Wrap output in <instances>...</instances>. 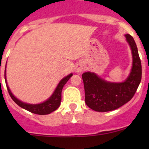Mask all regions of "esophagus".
Here are the masks:
<instances>
[{
  "instance_id": "1",
  "label": "esophagus",
  "mask_w": 149,
  "mask_h": 149,
  "mask_svg": "<svg viewBox=\"0 0 149 149\" xmlns=\"http://www.w3.org/2000/svg\"><path fill=\"white\" fill-rule=\"evenodd\" d=\"M84 70V65L83 63H78L77 65H76V72H77V73H81V72L83 71Z\"/></svg>"
}]
</instances>
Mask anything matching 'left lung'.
Masks as SVG:
<instances>
[{"instance_id": "left-lung-1", "label": "left lung", "mask_w": 149, "mask_h": 149, "mask_svg": "<svg viewBox=\"0 0 149 149\" xmlns=\"http://www.w3.org/2000/svg\"><path fill=\"white\" fill-rule=\"evenodd\" d=\"M125 37L131 49L133 63L130 74L124 81H107L92 72L82 74L85 102L93 110L109 112L120 107L133 98L141 83L142 68L137 46L132 36L127 34Z\"/></svg>"}]
</instances>
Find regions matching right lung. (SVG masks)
<instances>
[{"mask_svg":"<svg viewBox=\"0 0 149 149\" xmlns=\"http://www.w3.org/2000/svg\"><path fill=\"white\" fill-rule=\"evenodd\" d=\"M73 76V73H70L67 76L64 77L61 80L59 84H58L57 87L55 88V91L52 93V95L47 99V100L44 101L43 102L40 104H29L22 102L19 100V99L16 98L12 92L10 91L9 87H8V84H7L6 76V70H5V81L6 84L7 89H8V93H9L10 97L12 100L14 101L15 103L17 104L19 107H21L23 109H26L29 112H31V113L37 114V115H48L50 114L51 112H54L61 105V92H62L63 88L64 85L67 83L68 81L69 80L71 76Z\"/></svg>","mask_w":149,"mask_h":149,"instance_id":"1","label":"right lung"}]
</instances>
